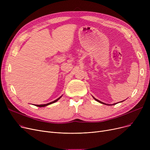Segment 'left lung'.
I'll return each mask as SVG.
<instances>
[{"label": "left lung", "mask_w": 150, "mask_h": 150, "mask_svg": "<svg viewBox=\"0 0 150 150\" xmlns=\"http://www.w3.org/2000/svg\"><path fill=\"white\" fill-rule=\"evenodd\" d=\"M93 97V96H92ZM93 98H94V99H95L97 101H98V102H99V103H102V104H103V105H115V104H117V103H114V104H112V105H108V104H106V103H103V102H101V101H100V100H97V99H96V98H94L93 97ZM122 101H120V102H122Z\"/></svg>", "instance_id": "obj_1"}]
</instances>
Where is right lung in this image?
<instances>
[{
	"mask_svg": "<svg viewBox=\"0 0 150 150\" xmlns=\"http://www.w3.org/2000/svg\"><path fill=\"white\" fill-rule=\"evenodd\" d=\"M61 97H62V96L60 97H59L58 98H57V100H54L53 101H52V102H50V103H47V104H44V105H35V106H38V107H44V106H48V105H51V104H52V103H55V102H57L59 98H61Z\"/></svg>",
	"mask_w": 150,
	"mask_h": 150,
	"instance_id": "1",
	"label": "right lung"
}]
</instances>
